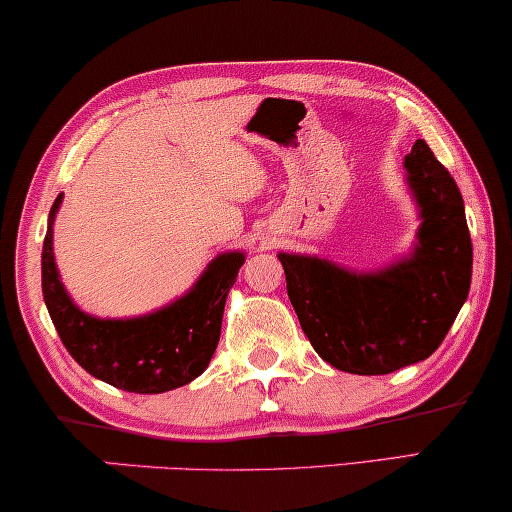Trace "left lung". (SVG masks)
<instances>
[{"mask_svg":"<svg viewBox=\"0 0 512 512\" xmlns=\"http://www.w3.org/2000/svg\"><path fill=\"white\" fill-rule=\"evenodd\" d=\"M422 207L419 244L408 261L354 275L310 256L279 254L286 291L314 352L354 375H387L429 359L471 289L473 244L452 174L424 139L405 156Z\"/></svg>","mask_w":512,"mask_h":512,"instance_id":"1","label":"left lung"}]
</instances>
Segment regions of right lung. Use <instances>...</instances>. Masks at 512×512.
I'll return each instance as SVG.
<instances>
[{"mask_svg":"<svg viewBox=\"0 0 512 512\" xmlns=\"http://www.w3.org/2000/svg\"><path fill=\"white\" fill-rule=\"evenodd\" d=\"M53 202L41 251V291L62 345L97 380L135 394H163L184 387L209 366L219 345L223 307L244 256L221 254L195 289L165 310L139 319H95L83 314L62 289L53 261Z\"/></svg>","mask_w":512,"mask_h":512,"instance_id":"obj_1","label":"right lung"}]
</instances>
